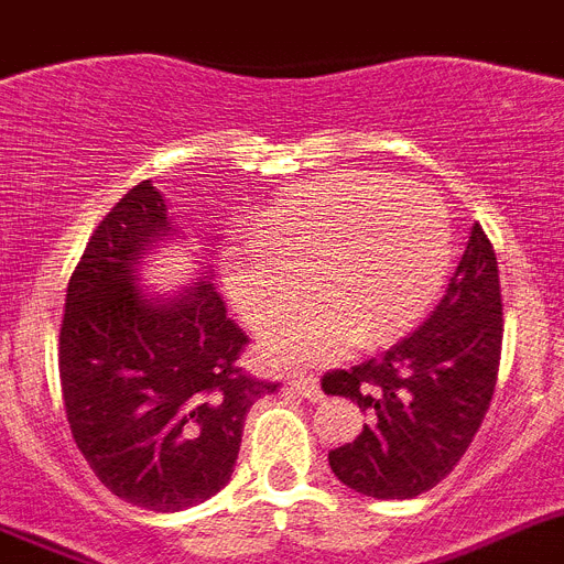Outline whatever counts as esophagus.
Here are the masks:
<instances>
[{
	"instance_id": "1",
	"label": "esophagus",
	"mask_w": 564,
	"mask_h": 564,
	"mask_svg": "<svg viewBox=\"0 0 564 564\" xmlns=\"http://www.w3.org/2000/svg\"><path fill=\"white\" fill-rule=\"evenodd\" d=\"M285 391H291L293 397L307 399V402H319V399H322V388L314 382V379H302V377L288 379Z\"/></svg>"
}]
</instances>
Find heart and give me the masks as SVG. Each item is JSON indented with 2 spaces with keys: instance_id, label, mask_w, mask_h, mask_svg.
<instances>
[{
  "instance_id": "1",
  "label": "heart",
  "mask_w": 564,
  "mask_h": 564,
  "mask_svg": "<svg viewBox=\"0 0 564 564\" xmlns=\"http://www.w3.org/2000/svg\"><path fill=\"white\" fill-rule=\"evenodd\" d=\"M250 242L257 250H223L225 288L248 325L268 328L296 311L307 276L319 300L262 345L268 362L296 368L408 334L433 307L454 257L440 196L379 173L296 187L250 225Z\"/></svg>"
}]
</instances>
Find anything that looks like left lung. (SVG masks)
Segmentation results:
<instances>
[{"label":"left lung","instance_id":"left-lung-1","mask_svg":"<svg viewBox=\"0 0 564 564\" xmlns=\"http://www.w3.org/2000/svg\"><path fill=\"white\" fill-rule=\"evenodd\" d=\"M502 354L497 253L479 225L433 314L391 350L322 379L328 397L368 413L330 470L356 494L413 499L440 485L488 413Z\"/></svg>","mask_w":564,"mask_h":564}]
</instances>
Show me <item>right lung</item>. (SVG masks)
Instances as JSON below:
<instances>
[{
	"instance_id": "obj_1",
	"label": "right lung",
	"mask_w": 564,
	"mask_h": 564,
	"mask_svg": "<svg viewBox=\"0 0 564 564\" xmlns=\"http://www.w3.org/2000/svg\"><path fill=\"white\" fill-rule=\"evenodd\" d=\"M182 230L139 182L90 236L67 282L59 379L76 447L99 482L144 511L194 508L230 482L250 405L276 391L245 373V330L210 285L144 291L142 262Z\"/></svg>"
}]
</instances>
